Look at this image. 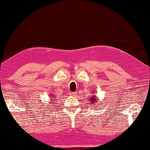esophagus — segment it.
<instances>
[{
  "instance_id": "esophagus-1",
  "label": "esophagus",
  "mask_w": 150,
  "mask_h": 150,
  "mask_svg": "<svg viewBox=\"0 0 150 150\" xmlns=\"http://www.w3.org/2000/svg\"><path fill=\"white\" fill-rule=\"evenodd\" d=\"M69 94H70V96H76V92H71V93H69Z\"/></svg>"
}]
</instances>
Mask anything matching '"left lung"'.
<instances>
[{
    "label": "left lung",
    "instance_id": "left-lung-1",
    "mask_svg": "<svg viewBox=\"0 0 150 150\" xmlns=\"http://www.w3.org/2000/svg\"><path fill=\"white\" fill-rule=\"evenodd\" d=\"M89 100L91 101V102H89V103H91V104L97 103V101H96V100H98V98L96 97V96H94L92 98H90Z\"/></svg>",
    "mask_w": 150,
    "mask_h": 150
}]
</instances>
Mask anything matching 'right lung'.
<instances>
[{
	"instance_id": "add662e5",
	"label": "right lung",
	"mask_w": 150,
	"mask_h": 150,
	"mask_svg": "<svg viewBox=\"0 0 150 150\" xmlns=\"http://www.w3.org/2000/svg\"><path fill=\"white\" fill-rule=\"evenodd\" d=\"M52 102H53V101H52Z\"/></svg>"
}]
</instances>
